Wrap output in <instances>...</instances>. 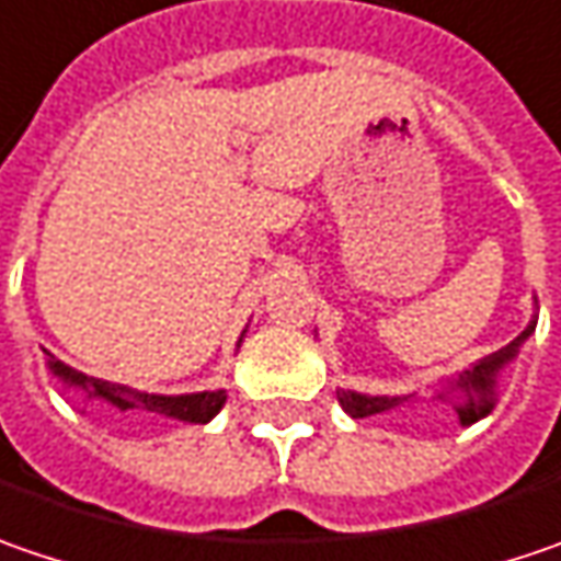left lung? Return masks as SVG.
<instances>
[{"mask_svg": "<svg viewBox=\"0 0 561 561\" xmlns=\"http://www.w3.org/2000/svg\"><path fill=\"white\" fill-rule=\"evenodd\" d=\"M534 330V327H530ZM530 330H524L514 343L502 348V352H492L489 358H482L473 371H467L463 378L454 383V390L460 393L457 400H463V403H457L454 410L460 415V422L463 425H470V422H477L482 415H489L492 412V397H495V378H499V368L508 362L511 355L517 352V346L530 336ZM410 397H362V393H340V407L352 415V419H371V415H380V412L387 410H397V407H403Z\"/></svg>", "mask_w": 561, "mask_h": 561, "instance_id": "1", "label": "left lung"}]
</instances>
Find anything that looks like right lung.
Masks as SVG:
<instances>
[{
  "label": "right lung",
  "mask_w": 561,
  "mask_h": 561,
  "mask_svg": "<svg viewBox=\"0 0 561 561\" xmlns=\"http://www.w3.org/2000/svg\"><path fill=\"white\" fill-rule=\"evenodd\" d=\"M53 375L62 378L69 387H82L88 397H101L107 403H114L116 410H142L154 412V415H168L186 425H203L209 422L215 412L225 407V390H206V393H186V397H158V393H139L119 383H107V380L84 378L79 371L66 368L62 362H50Z\"/></svg>",
  "instance_id": "1"
}]
</instances>
